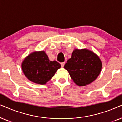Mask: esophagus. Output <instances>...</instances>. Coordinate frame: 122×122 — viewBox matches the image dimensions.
I'll list each match as a JSON object with an SVG mask.
<instances>
[{"mask_svg": "<svg viewBox=\"0 0 122 122\" xmlns=\"http://www.w3.org/2000/svg\"><path fill=\"white\" fill-rule=\"evenodd\" d=\"M65 62H62V63H61V67H64V65H65Z\"/></svg>", "mask_w": 122, "mask_h": 122, "instance_id": "esophagus-1", "label": "esophagus"}]
</instances>
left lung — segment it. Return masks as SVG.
<instances>
[{
    "mask_svg": "<svg viewBox=\"0 0 122 122\" xmlns=\"http://www.w3.org/2000/svg\"><path fill=\"white\" fill-rule=\"evenodd\" d=\"M102 67L99 56L87 48L75 49L64 66L73 81L80 86L93 82L100 74Z\"/></svg>",
    "mask_w": 122,
    "mask_h": 122,
    "instance_id": "1",
    "label": "left lung"
}]
</instances>
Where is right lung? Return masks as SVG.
<instances>
[{
  "mask_svg": "<svg viewBox=\"0 0 122 122\" xmlns=\"http://www.w3.org/2000/svg\"><path fill=\"white\" fill-rule=\"evenodd\" d=\"M22 69L25 77L37 84H46L61 65L56 61H50L45 51H35L29 54L22 63Z\"/></svg>",
  "mask_w": 122,
  "mask_h": 122,
  "instance_id": "obj_1",
  "label": "right lung"
}]
</instances>
